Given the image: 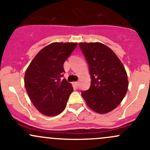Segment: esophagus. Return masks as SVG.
I'll return each mask as SVG.
<instances>
[{
    "mask_svg": "<svg viewBox=\"0 0 150 150\" xmlns=\"http://www.w3.org/2000/svg\"><path fill=\"white\" fill-rule=\"evenodd\" d=\"M74 85H75V86H76V87H78V86H79V83H78V82H75V83H74Z\"/></svg>",
    "mask_w": 150,
    "mask_h": 150,
    "instance_id": "1",
    "label": "esophagus"
}]
</instances>
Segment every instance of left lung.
<instances>
[{"label":"left lung","mask_w":150,"mask_h":150,"mask_svg":"<svg viewBox=\"0 0 150 150\" xmlns=\"http://www.w3.org/2000/svg\"><path fill=\"white\" fill-rule=\"evenodd\" d=\"M88 64L91 82L88 90L81 92L87 105L104 114L117 107L123 99L128 82L123 65L109 47L101 43H80Z\"/></svg>","instance_id":"1"}]
</instances>
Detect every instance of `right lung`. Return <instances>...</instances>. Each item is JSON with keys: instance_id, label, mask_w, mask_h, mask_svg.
<instances>
[{"instance_id": "1", "label": "right lung", "mask_w": 150, "mask_h": 150, "mask_svg": "<svg viewBox=\"0 0 150 150\" xmlns=\"http://www.w3.org/2000/svg\"><path fill=\"white\" fill-rule=\"evenodd\" d=\"M77 43H53L40 50L27 69L25 86L38 110L47 116H55L65 109L72 85L64 76V62Z\"/></svg>"}]
</instances>
